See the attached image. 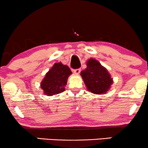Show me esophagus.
Listing matches in <instances>:
<instances>
[{
    "label": "esophagus",
    "mask_w": 148,
    "mask_h": 148,
    "mask_svg": "<svg viewBox=\"0 0 148 148\" xmlns=\"http://www.w3.org/2000/svg\"><path fill=\"white\" fill-rule=\"evenodd\" d=\"M73 71V73H74L75 74H77H77H79V73H80V71H81V69H74V70Z\"/></svg>",
    "instance_id": "1"
}]
</instances>
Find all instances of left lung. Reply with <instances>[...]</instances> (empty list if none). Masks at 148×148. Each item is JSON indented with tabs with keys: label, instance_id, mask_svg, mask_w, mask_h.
<instances>
[{
	"label": "left lung",
	"instance_id": "obj_1",
	"mask_svg": "<svg viewBox=\"0 0 148 148\" xmlns=\"http://www.w3.org/2000/svg\"><path fill=\"white\" fill-rule=\"evenodd\" d=\"M86 66V69L81 72V76L87 89L94 94L106 93L113 83L108 71L92 58L87 61Z\"/></svg>",
	"mask_w": 148,
	"mask_h": 148
}]
</instances>
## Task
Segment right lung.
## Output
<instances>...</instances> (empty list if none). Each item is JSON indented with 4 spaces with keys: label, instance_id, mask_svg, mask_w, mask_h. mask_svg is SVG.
<instances>
[{
    "label": "right lung",
    "instance_id": "obj_1",
    "mask_svg": "<svg viewBox=\"0 0 148 148\" xmlns=\"http://www.w3.org/2000/svg\"><path fill=\"white\" fill-rule=\"evenodd\" d=\"M71 73L72 72L68 66L61 62L55 63L41 82L40 86L44 93L52 96L64 91L67 79Z\"/></svg>",
    "mask_w": 148,
    "mask_h": 148
}]
</instances>
